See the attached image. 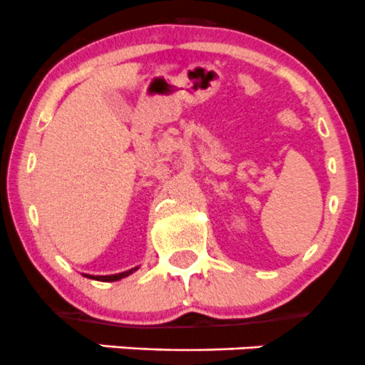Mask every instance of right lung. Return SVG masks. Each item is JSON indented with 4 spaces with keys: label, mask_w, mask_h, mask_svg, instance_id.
I'll return each mask as SVG.
<instances>
[{
    "label": "right lung",
    "mask_w": 365,
    "mask_h": 365,
    "mask_svg": "<svg viewBox=\"0 0 365 365\" xmlns=\"http://www.w3.org/2000/svg\"><path fill=\"white\" fill-rule=\"evenodd\" d=\"M134 270H138V268H132V270L121 272V274H114V275H97V277H93V275H86V277L97 279V281H102V282H113V281H120V279L127 277V275L132 274Z\"/></svg>",
    "instance_id": "right-lung-1"
}]
</instances>
